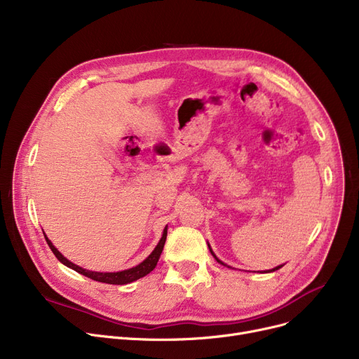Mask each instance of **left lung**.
Instances as JSON below:
<instances>
[{
	"mask_svg": "<svg viewBox=\"0 0 359 359\" xmlns=\"http://www.w3.org/2000/svg\"><path fill=\"white\" fill-rule=\"evenodd\" d=\"M208 248H210V244H208ZM210 252H211V255H212V256H214V257H215V259H217V262H218V263H221V265H224V263H222V262H221V260H219V259H218V257H217V256H215V255H214V252H212V250H211V248H210ZM224 266H225V265H224ZM229 268H230V266H229ZM279 268H280V266H278V268H273V269H272V271H268V272H273V271H278V269H279Z\"/></svg>",
	"mask_w": 359,
	"mask_h": 359,
	"instance_id": "left-lung-1",
	"label": "left lung"
}]
</instances>
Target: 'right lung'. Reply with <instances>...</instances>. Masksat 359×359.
<instances>
[{
    "instance_id": "1",
    "label": "right lung",
    "mask_w": 359,
    "mask_h": 359,
    "mask_svg": "<svg viewBox=\"0 0 359 359\" xmlns=\"http://www.w3.org/2000/svg\"><path fill=\"white\" fill-rule=\"evenodd\" d=\"M46 238V243L48 246L50 248V250L53 252V255L56 256V259H58L60 262H62L65 266L74 269L75 272H79L93 280H99V282H104V284H111V285H125V284H129V282L132 280H137L145 275H148L151 271H153L156 266H157V262L161 256V252H163V248H164V243H165V238H167V229H164V233H163V237L161 240L158 241L157 248L153 250V253H151L142 263H140L138 266L135 268H130V269H126V271H122V272H91V271H87V269H83L77 265H74L72 262H69L68 259H65L58 250H56L53 248V244L50 243V240L45 236Z\"/></svg>"
}]
</instances>
